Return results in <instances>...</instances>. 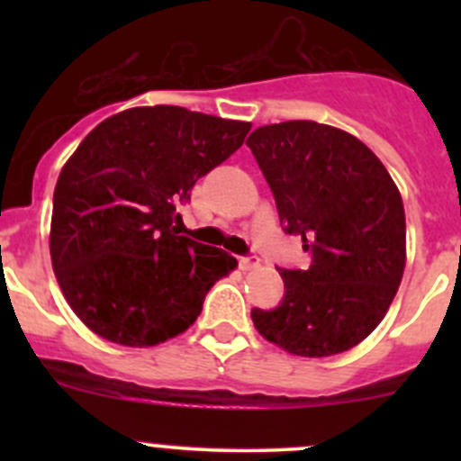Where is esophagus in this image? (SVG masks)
<instances>
[{
  "label": "esophagus",
  "mask_w": 461,
  "mask_h": 461,
  "mask_svg": "<svg viewBox=\"0 0 461 461\" xmlns=\"http://www.w3.org/2000/svg\"><path fill=\"white\" fill-rule=\"evenodd\" d=\"M260 265V260L257 257H240L239 258V267L243 269V272H249V269H257Z\"/></svg>",
  "instance_id": "1"
}]
</instances>
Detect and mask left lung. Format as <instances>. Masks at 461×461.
I'll return each instance as SVG.
<instances>
[{
    "label": "left lung",
    "mask_w": 461,
    "mask_h": 461,
    "mask_svg": "<svg viewBox=\"0 0 461 461\" xmlns=\"http://www.w3.org/2000/svg\"><path fill=\"white\" fill-rule=\"evenodd\" d=\"M248 147L285 231L312 254L308 269H281L283 303L254 308V328L290 355L350 350L385 317L406 267L397 185L359 138L312 120L265 124Z\"/></svg>",
    "instance_id": "obj_1"
}]
</instances>
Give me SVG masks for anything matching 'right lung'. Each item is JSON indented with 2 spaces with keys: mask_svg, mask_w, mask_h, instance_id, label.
Wrapping results in <instances>:
<instances>
[{
  "mask_svg": "<svg viewBox=\"0 0 461 461\" xmlns=\"http://www.w3.org/2000/svg\"><path fill=\"white\" fill-rule=\"evenodd\" d=\"M249 129L183 106H133L73 151L55 185L49 248L59 290L91 332L151 348L194 325L209 287L239 263L178 236L176 207Z\"/></svg>",
  "mask_w": 461,
  "mask_h": 461,
  "instance_id": "right-lung-1",
  "label": "right lung"
}]
</instances>
